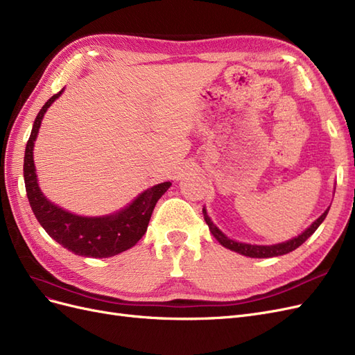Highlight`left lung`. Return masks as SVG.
<instances>
[{
	"label": "left lung",
	"mask_w": 355,
	"mask_h": 355,
	"mask_svg": "<svg viewBox=\"0 0 355 355\" xmlns=\"http://www.w3.org/2000/svg\"><path fill=\"white\" fill-rule=\"evenodd\" d=\"M327 213H329V209L323 214H321V216L313 225H311V227L306 231H304L302 234L297 235V237H295L292 240H288L286 243H280V244H274V245H254V244L237 243V241L228 239L227 235L222 234L216 228V225H213V222L207 216V211L202 210L204 220H206V223L209 225V230L213 234V237L216 239L223 247H227V249L234 250V252H237V253L244 254V256H249V257H274V256H282V254H286L288 252H293L295 249H297L300 244H304L311 237V235L315 232V230L320 227L321 222L326 219Z\"/></svg>",
	"instance_id": "8db88e82"
}]
</instances>
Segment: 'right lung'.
<instances>
[{"mask_svg": "<svg viewBox=\"0 0 355 355\" xmlns=\"http://www.w3.org/2000/svg\"><path fill=\"white\" fill-rule=\"evenodd\" d=\"M62 92L63 90L53 94L44 103L35 118L34 125H32L24 161L26 196L35 218L53 240H56L60 245L75 254L87 257H111L130 249L144 237L157 201L171 184L163 182V184L149 188L124 210L103 218L77 216V214L65 211L50 202L38 188L32 149H34L42 116Z\"/></svg>", "mask_w": 355, "mask_h": 355, "instance_id": "add662e5", "label": "right lung"}]
</instances>
